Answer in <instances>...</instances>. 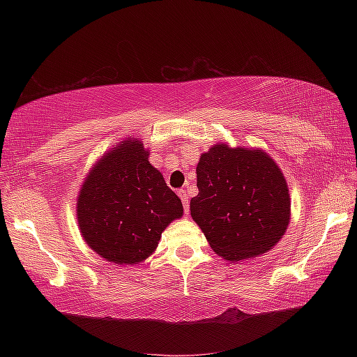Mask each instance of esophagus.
Here are the masks:
<instances>
[{"mask_svg": "<svg viewBox=\"0 0 357 357\" xmlns=\"http://www.w3.org/2000/svg\"><path fill=\"white\" fill-rule=\"evenodd\" d=\"M178 195L181 200H183V206H184V213L189 215V195H187L185 190H179Z\"/></svg>", "mask_w": 357, "mask_h": 357, "instance_id": "esophagus-1", "label": "esophagus"}]
</instances>
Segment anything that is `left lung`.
Wrapping results in <instances>:
<instances>
[{
    "label": "left lung",
    "mask_w": 357,
    "mask_h": 357,
    "mask_svg": "<svg viewBox=\"0 0 357 357\" xmlns=\"http://www.w3.org/2000/svg\"><path fill=\"white\" fill-rule=\"evenodd\" d=\"M190 214L217 255L239 261L279 243L289 222L280 168L261 149L214 144L197 165Z\"/></svg>",
    "instance_id": "left-lung-1"
}]
</instances>
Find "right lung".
Returning <instances> with one entry per match:
<instances>
[{"label":"right lung","instance_id":"add662e5","mask_svg":"<svg viewBox=\"0 0 357 357\" xmlns=\"http://www.w3.org/2000/svg\"><path fill=\"white\" fill-rule=\"evenodd\" d=\"M138 140H126L99 160L82 187L77 219L82 236L102 258L137 264L183 215V203L149 164Z\"/></svg>","mask_w":357,"mask_h":357}]
</instances>
